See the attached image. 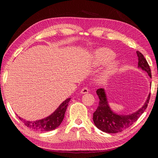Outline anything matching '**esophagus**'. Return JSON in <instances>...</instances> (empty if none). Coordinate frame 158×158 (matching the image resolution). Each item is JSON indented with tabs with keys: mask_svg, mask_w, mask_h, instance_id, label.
Returning <instances> with one entry per match:
<instances>
[{
	"mask_svg": "<svg viewBox=\"0 0 158 158\" xmlns=\"http://www.w3.org/2000/svg\"><path fill=\"white\" fill-rule=\"evenodd\" d=\"M88 93H89V89H88L87 88H85V87L83 88V89L81 90V94H87Z\"/></svg>",
	"mask_w": 158,
	"mask_h": 158,
	"instance_id": "34e87169",
	"label": "esophagus"
}]
</instances>
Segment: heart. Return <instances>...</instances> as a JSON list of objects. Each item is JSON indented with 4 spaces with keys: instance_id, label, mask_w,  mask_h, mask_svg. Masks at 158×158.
<instances>
[{
    "instance_id": "b5f03b06",
    "label": "heart",
    "mask_w": 158,
    "mask_h": 158,
    "mask_svg": "<svg viewBox=\"0 0 158 158\" xmlns=\"http://www.w3.org/2000/svg\"><path fill=\"white\" fill-rule=\"evenodd\" d=\"M115 56L116 54L113 51L106 47L99 48L90 53L89 58V68L93 69L103 66L95 74V81L97 84H106L118 70L121 62Z\"/></svg>"
}]
</instances>
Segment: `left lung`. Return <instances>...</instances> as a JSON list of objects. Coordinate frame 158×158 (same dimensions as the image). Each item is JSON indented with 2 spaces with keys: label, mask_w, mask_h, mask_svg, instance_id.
I'll return each mask as SVG.
<instances>
[{
  "label": "left lung",
  "mask_w": 158,
  "mask_h": 158,
  "mask_svg": "<svg viewBox=\"0 0 158 158\" xmlns=\"http://www.w3.org/2000/svg\"><path fill=\"white\" fill-rule=\"evenodd\" d=\"M137 53L138 56V68L145 71L148 76L151 77V69L146 58L139 51ZM96 93L100 101L97 109L93 113V122L99 130L106 133H118L130 127L146 110L151 96L150 93L142 107L132 114L125 115L116 114L111 110L105 89H99L96 90Z\"/></svg>",
  "instance_id": "obj_1"
}]
</instances>
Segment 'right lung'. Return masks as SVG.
I'll return each instance as SVG.
<instances>
[{
	"mask_svg": "<svg viewBox=\"0 0 158 158\" xmlns=\"http://www.w3.org/2000/svg\"><path fill=\"white\" fill-rule=\"evenodd\" d=\"M71 98L66 99L60 104L59 106L53 113L44 118L37 120L35 121H29L23 119V118L18 116L21 121L23 122L28 127L31 129L40 131V132H49L57 128L61 124L65 116L67 107ZM18 116V115H17Z\"/></svg>",
	"mask_w": 158,
	"mask_h": 158,
	"instance_id": "right-lung-1",
	"label": "right lung"
}]
</instances>
